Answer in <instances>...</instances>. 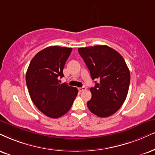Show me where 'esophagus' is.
<instances>
[{
  "instance_id": "obj_1",
  "label": "esophagus",
  "mask_w": 155,
  "mask_h": 155,
  "mask_svg": "<svg viewBox=\"0 0 155 155\" xmlns=\"http://www.w3.org/2000/svg\"><path fill=\"white\" fill-rule=\"evenodd\" d=\"M85 90H86V87L83 86V87H80L79 91H80V92H83V91H85Z\"/></svg>"
}]
</instances>
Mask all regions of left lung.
<instances>
[{
	"mask_svg": "<svg viewBox=\"0 0 155 155\" xmlns=\"http://www.w3.org/2000/svg\"><path fill=\"white\" fill-rule=\"evenodd\" d=\"M89 69L94 87L90 88L92 98L87 101L88 109L104 118L113 115L126 100L130 83V72L125 60L118 51L106 45L78 49Z\"/></svg>",
	"mask_w": 155,
	"mask_h": 155,
	"instance_id": "8db88e82",
	"label": "left lung"
}]
</instances>
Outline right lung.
<instances>
[{"mask_svg": "<svg viewBox=\"0 0 155 155\" xmlns=\"http://www.w3.org/2000/svg\"><path fill=\"white\" fill-rule=\"evenodd\" d=\"M72 49L58 46L47 47L33 57L26 72L30 97L48 117L57 118L65 114L78 95L76 87L59 82V78L64 77L62 70Z\"/></svg>", "mask_w": 155, "mask_h": 155, "instance_id": "obj_1", "label": "right lung"}]
</instances>
